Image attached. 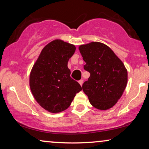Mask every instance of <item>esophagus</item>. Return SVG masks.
Listing matches in <instances>:
<instances>
[{
	"instance_id": "1",
	"label": "esophagus",
	"mask_w": 149,
	"mask_h": 149,
	"mask_svg": "<svg viewBox=\"0 0 149 149\" xmlns=\"http://www.w3.org/2000/svg\"><path fill=\"white\" fill-rule=\"evenodd\" d=\"M79 84H80L81 86H82V85H83V79H81V80H79Z\"/></svg>"
}]
</instances>
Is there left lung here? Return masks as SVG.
<instances>
[{"label": "left lung", "mask_w": 149, "mask_h": 149, "mask_svg": "<svg viewBox=\"0 0 149 149\" xmlns=\"http://www.w3.org/2000/svg\"><path fill=\"white\" fill-rule=\"evenodd\" d=\"M85 64L84 69L90 73L82 88L89 102L99 110L111 109L125 90L127 71L122 61L109 47L99 42L79 46Z\"/></svg>", "instance_id": "8db88e82"}]
</instances>
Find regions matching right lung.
Segmentation results:
<instances>
[{
  "instance_id": "obj_1",
  "label": "right lung",
  "mask_w": 149,
  "mask_h": 149,
  "mask_svg": "<svg viewBox=\"0 0 149 149\" xmlns=\"http://www.w3.org/2000/svg\"><path fill=\"white\" fill-rule=\"evenodd\" d=\"M74 45L54 40L40 52L30 74V87L36 102L52 113L70 107L82 88L70 77L68 62L74 54Z\"/></svg>"
}]
</instances>
